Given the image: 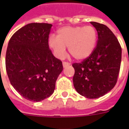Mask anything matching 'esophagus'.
Segmentation results:
<instances>
[{
  "instance_id": "obj_1",
  "label": "esophagus",
  "mask_w": 129,
  "mask_h": 129,
  "mask_svg": "<svg viewBox=\"0 0 129 129\" xmlns=\"http://www.w3.org/2000/svg\"><path fill=\"white\" fill-rule=\"evenodd\" d=\"M70 63H68V62H66V61L63 62V68L67 67V66H70Z\"/></svg>"
}]
</instances>
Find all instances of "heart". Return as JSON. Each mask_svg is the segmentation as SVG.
Listing matches in <instances>:
<instances>
[{
  "label": "heart",
  "instance_id": "heart-1",
  "mask_svg": "<svg viewBox=\"0 0 129 129\" xmlns=\"http://www.w3.org/2000/svg\"><path fill=\"white\" fill-rule=\"evenodd\" d=\"M97 34L92 26H66L57 30L56 37L48 39V45L59 59L64 58L66 48L69 53L79 61L90 56L95 50Z\"/></svg>",
  "mask_w": 129,
  "mask_h": 129
}]
</instances>
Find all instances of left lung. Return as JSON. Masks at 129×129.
Segmentation results:
<instances>
[{
	"label": "left lung",
	"instance_id": "8db88e82",
	"mask_svg": "<svg viewBox=\"0 0 129 129\" xmlns=\"http://www.w3.org/2000/svg\"><path fill=\"white\" fill-rule=\"evenodd\" d=\"M97 29L98 40L89 57L75 63L73 84L80 95L99 98L113 89L119 75L122 48L111 29L104 24L90 22Z\"/></svg>",
	"mask_w": 129,
	"mask_h": 129
}]
</instances>
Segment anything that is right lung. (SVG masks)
Returning <instances> with one entry per match:
<instances>
[{
  "mask_svg": "<svg viewBox=\"0 0 129 129\" xmlns=\"http://www.w3.org/2000/svg\"><path fill=\"white\" fill-rule=\"evenodd\" d=\"M52 25L32 23L13 34L6 52L5 66L10 83L25 99L40 102L54 92L63 70L61 60L49 49Z\"/></svg>",
  "mask_w": 129,
  "mask_h": 129,
  "instance_id": "add662e5",
  "label": "right lung"
}]
</instances>
